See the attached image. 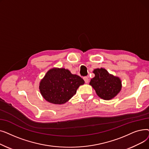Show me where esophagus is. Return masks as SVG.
<instances>
[{"label":"esophagus","mask_w":149,"mask_h":149,"mask_svg":"<svg viewBox=\"0 0 149 149\" xmlns=\"http://www.w3.org/2000/svg\"><path fill=\"white\" fill-rule=\"evenodd\" d=\"M83 79H84V80L86 83H88L89 82V78L88 77H83Z\"/></svg>","instance_id":"34e87169"}]
</instances>
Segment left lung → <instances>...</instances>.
Segmentation results:
<instances>
[{
	"instance_id": "1",
	"label": "left lung",
	"mask_w": 149,
	"mask_h": 149,
	"mask_svg": "<svg viewBox=\"0 0 149 149\" xmlns=\"http://www.w3.org/2000/svg\"><path fill=\"white\" fill-rule=\"evenodd\" d=\"M93 72L95 77L91 80L90 85L101 98L111 100L120 92L121 82L118 77L109 74L105 69H95Z\"/></svg>"
}]
</instances>
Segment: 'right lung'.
I'll return each instance as SVG.
<instances>
[{
	"instance_id": "right-lung-1",
	"label": "right lung",
	"mask_w": 149,
	"mask_h": 149,
	"mask_svg": "<svg viewBox=\"0 0 149 149\" xmlns=\"http://www.w3.org/2000/svg\"><path fill=\"white\" fill-rule=\"evenodd\" d=\"M84 83L80 76L72 74L68 69L53 68L41 80L39 89L43 97L48 102L61 104L71 98Z\"/></svg>"
}]
</instances>
